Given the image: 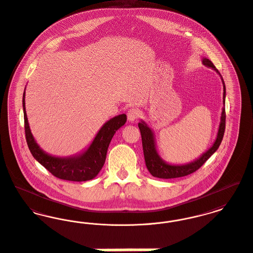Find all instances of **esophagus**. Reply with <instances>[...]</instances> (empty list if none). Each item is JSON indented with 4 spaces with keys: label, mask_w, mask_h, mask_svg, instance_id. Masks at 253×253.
<instances>
[{
    "label": "esophagus",
    "mask_w": 253,
    "mask_h": 253,
    "mask_svg": "<svg viewBox=\"0 0 253 253\" xmlns=\"http://www.w3.org/2000/svg\"><path fill=\"white\" fill-rule=\"evenodd\" d=\"M126 115H127V120H128L129 122H134L136 119L139 118L140 112H139V110L136 109V108H131V109H129V110L127 111Z\"/></svg>",
    "instance_id": "esophagus-1"
}]
</instances>
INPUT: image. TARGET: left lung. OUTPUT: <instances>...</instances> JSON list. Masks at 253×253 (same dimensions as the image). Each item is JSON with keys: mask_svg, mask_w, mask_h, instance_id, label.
<instances>
[{"mask_svg": "<svg viewBox=\"0 0 253 253\" xmlns=\"http://www.w3.org/2000/svg\"><path fill=\"white\" fill-rule=\"evenodd\" d=\"M202 64L206 67L212 68L220 77L222 85H223V96H222L223 107L221 110L220 122H219V129H218L216 140L206 152H203L199 158L195 159L194 161H191L186 164H169L166 161H164L157 152L155 137L152 128L148 126V124L145 121L141 120V122L138 124V126L142 137L145 162H146L147 169L154 177L168 179V178H175V177H181V176L188 175L201 168L202 165L208 160V158L219 149V145L221 143V140L224 134V129H225V85L221 75L214 66V64L211 62V60L203 57Z\"/></svg>", "mask_w": 253, "mask_h": 253, "instance_id": "left-lung-1", "label": "left lung"}]
</instances>
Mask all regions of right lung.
Returning <instances> with one entry per match:
<instances>
[{"label":"right lung","instance_id":"add662e5","mask_svg":"<svg viewBox=\"0 0 253 253\" xmlns=\"http://www.w3.org/2000/svg\"><path fill=\"white\" fill-rule=\"evenodd\" d=\"M26 88L23 94L25 133L28 147L34 158L55 177L69 181H87L101 171L112 137L126 122V115L121 114L108 120L100 128L87 149L70 156H54L44 152L36 143L26 112Z\"/></svg>","mask_w":253,"mask_h":253}]
</instances>
